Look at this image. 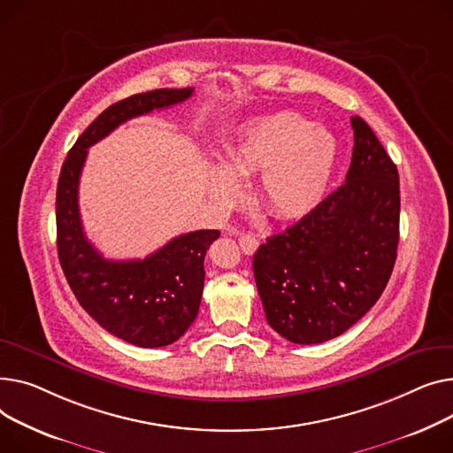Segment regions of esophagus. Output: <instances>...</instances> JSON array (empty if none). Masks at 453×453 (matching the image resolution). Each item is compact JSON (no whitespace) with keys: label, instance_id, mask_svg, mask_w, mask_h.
Masks as SVG:
<instances>
[{"label":"esophagus","instance_id":"obj_1","mask_svg":"<svg viewBox=\"0 0 453 453\" xmlns=\"http://www.w3.org/2000/svg\"><path fill=\"white\" fill-rule=\"evenodd\" d=\"M237 242H239V247L243 249L245 254H254L256 249H257V245H259L257 237H256L254 234H239Z\"/></svg>","mask_w":453,"mask_h":453}]
</instances>
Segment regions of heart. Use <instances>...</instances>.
<instances>
[{"label": "heart", "instance_id": "obj_1", "mask_svg": "<svg viewBox=\"0 0 453 453\" xmlns=\"http://www.w3.org/2000/svg\"><path fill=\"white\" fill-rule=\"evenodd\" d=\"M214 175L216 194H237L235 177L259 173L257 197L271 216L290 221L318 208L329 190L338 163V141L324 126L296 113H274L239 129Z\"/></svg>", "mask_w": 453, "mask_h": 453}]
</instances>
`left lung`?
Wrapping results in <instances>:
<instances>
[{"instance_id": "obj_1", "label": "left lung", "mask_w": 453, "mask_h": 453, "mask_svg": "<svg viewBox=\"0 0 453 453\" xmlns=\"http://www.w3.org/2000/svg\"><path fill=\"white\" fill-rule=\"evenodd\" d=\"M351 126L345 182L254 254L265 316L292 343H322L348 331L377 303L393 273L398 172L367 122L351 117Z\"/></svg>"}]
</instances>
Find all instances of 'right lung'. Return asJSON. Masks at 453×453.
<instances>
[{
	"mask_svg": "<svg viewBox=\"0 0 453 453\" xmlns=\"http://www.w3.org/2000/svg\"><path fill=\"white\" fill-rule=\"evenodd\" d=\"M194 88L153 89L127 96L102 111L78 137L64 161L57 188V247L62 271L78 303L105 331L139 348H163L196 320L204 256L219 230L173 237L144 259H105L84 234L78 182L88 148L133 117L170 108L190 98Z\"/></svg>",
	"mask_w": 453,
	"mask_h": 453,
	"instance_id": "1",
	"label": "right lung"
}]
</instances>
